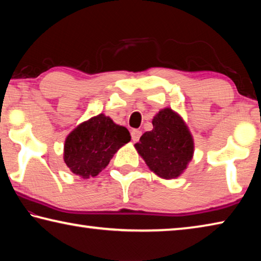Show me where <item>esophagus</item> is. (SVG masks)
<instances>
[{"mask_svg":"<svg viewBox=\"0 0 261 261\" xmlns=\"http://www.w3.org/2000/svg\"><path fill=\"white\" fill-rule=\"evenodd\" d=\"M140 136H141V131L137 130V129H134L131 131V138L134 141H138L139 138H140Z\"/></svg>","mask_w":261,"mask_h":261,"instance_id":"esophagus-1","label":"esophagus"}]
</instances>
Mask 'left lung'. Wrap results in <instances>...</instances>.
I'll return each instance as SVG.
<instances>
[{
  "mask_svg": "<svg viewBox=\"0 0 261 261\" xmlns=\"http://www.w3.org/2000/svg\"><path fill=\"white\" fill-rule=\"evenodd\" d=\"M153 129L140 137L135 147L149 169L165 179L184 173L194 152L193 137L180 115L161 109L152 120Z\"/></svg>",
  "mask_w": 261,
  "mask_h": 261,
  "instance_id": "obj_1",
  "label": "left lung"
}]
</instances>
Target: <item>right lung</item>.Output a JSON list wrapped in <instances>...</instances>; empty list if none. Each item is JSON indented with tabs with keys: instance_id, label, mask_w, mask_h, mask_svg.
<instances>
[{
	"instance_id": "right-lung-1",
	"label": "right lung",
	"mask_w": 261,
	"mask_h": 261,
	"mask_svg": "<svg viewBox=\"0 0 261 261\" xmlns=\"http://www.w3.org/2000/svg\"><path fill=\"white\" fill-rule=\"evenodd\" d=\"M130 140L126 127L114 123L105 114H99L81 123L68 135L63 160L74 175L82 178L94 177Z\"/></svg>"
}]
</instances>
